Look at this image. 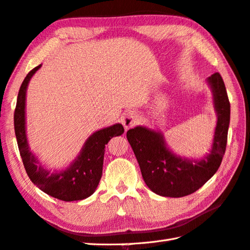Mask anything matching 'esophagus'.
<instances>
[{
	"label": "esophagus",
	"mask_w": 250,
	"mask_h": 250,
	"mask_svg": "<svg viewBox=\"0 0 250 250\" xmlns=\"http://www.w3.org/2000/svg\"><path fill=\"white\" fill-rule=\"evenodd\" d=\"M138 121H139V115L138 112L134 110L125 111L121 118L122 125H124L125 129H130L132 126H134L136 124H138Z\"/></svg>",
	"instance_id": "obj_1"
}]
</instances>
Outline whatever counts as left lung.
I'll return each mask as SVG.
<instances>
[{
  "mask_svg": "<svg viewBox=\"0 0 250 250\" xmlns=\"http://www.w3.org/2000/svg\"><path fill=\"white\" fill-rule=\"evenodd\" d=\"M218 115L212 147L202 160H188L174 155L166 146L164 135L136 126L126 139L140 166L142 177L154 193L166 197H183L196 192L217 172L226 153L229 125V106L226 85L219 72L208 78Z\"/></svg>",
  "mask_w": 250,
  "mask_h": 250,
  "instance_id": "8db88e82",
  "label": "left lung"
}]
</instances>
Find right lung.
<instances>
[{"mask_svg":"<svg viewBox=\"0 0 250 250\" xmlns=\"http://www.w3.org/2000/svg\"><path fill=\"white\" fill-rule=\"evenodd\" d=\"M40 67L41 65L33 68L24 78L18 92L16 108L14 112L15 134L23 167L32 183L50 196L63 202L82 200L91 196L100 183L104 163L105 145L114 136L124 133L125 129L122 125L116 124L108 128L96 131L86 140L80 155L69 168L55 173H51L50 171L44 169L29 149L24 125L27 86L31 77Z\"/></svg>","mask_w":250,"mask_h":250,"instance_id":"1","label":"right lung"}]
</instances>
